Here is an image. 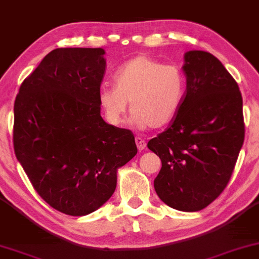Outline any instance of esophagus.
I'll list each match as a JSON object with an SVG mask.
<instances>
[{
  "label": "esophagus",
  "mask_w": 259,
  "mask_h": 259,
  "mask_svg": "<svg viewBox=\"0 0 259 259\" xmlns=\"http://www.w3.org/2000/svg\"><path fill=\"white\" fill-rule=\"evenodd\" d=\"M135 142H136V146H137V149H139L140 151H142L144 148H146L147 143L146 141H144L143 139H141V137H136L135 139Z\"/></svg>",
  "instance_id": "obj_1"
}]
</instances>
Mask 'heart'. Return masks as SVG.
Masks as SVG:
<instances>
[{
  "label": "heart",
  "instance_id": "1",
  "mask_svg": "<svg viewBox=\"0 0 259 259\" xmlns=\"http://www.w3.org/2000/svg\"><path fill=\"white\" fill-rule=\"evenodd\" d=\"M187 79L184 70L140 54L127 60L115 74V86H103L98 102L105 119L120 125L132 109V122L139 129L163 127L174 120L184 102Z\"/></svg>",
  "mask_w": 259,
  "mask_h": 259
}]
</instances>
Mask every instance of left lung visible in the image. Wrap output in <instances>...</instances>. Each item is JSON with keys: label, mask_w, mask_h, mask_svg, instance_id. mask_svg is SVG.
Returning <instances> with one entry per match:
<instances>
[{"label": "left lung", "mask_w": 259, "mask_h": 259, "mask_svg": "<svg viewBox=\"0 0 259 259\" xmlns=\"http://www.w3.org/2000/svg\"><path fill=\"white\" fill-rule=\"evenodd\" d=\"M187 79L180 111L163 133L148 142L161 158L154 180L158 198L179 211L207 207L229 184L245 135L243 98L214 55L185 53Z\"/></svg>", "instance_id": "obj_1"}]
</instances>
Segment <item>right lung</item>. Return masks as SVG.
<instances>
[{"instance_id":"obj_1","label":"right lung","mask_w":259,"mask_h":259,"mask_svg":"<svg viewBox=\"0 0 259 259\" xmlns=\"http://www.w3.org/2000/svg\"><path fill=\"white\" fill-rule=\"evenodd\" d=\"M103 48H57L20 86L14 103L16 158L41 198L68 215L111 198L117 169L137 154L134 134L102 118Z\"/></svg>"}]
</instances>
